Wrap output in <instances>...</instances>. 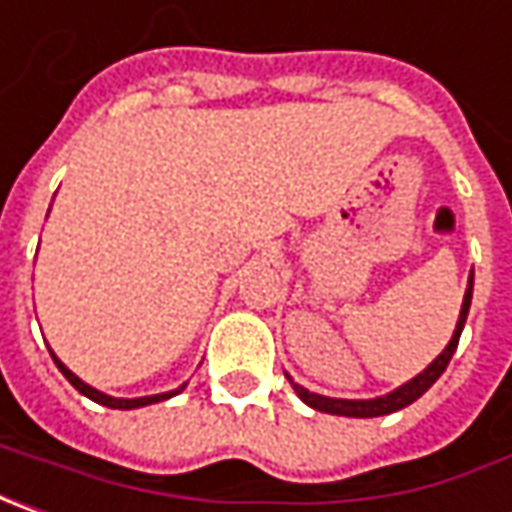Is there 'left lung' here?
<instances>
[{
  "instance_id": "obj_1",
  "label": "left lung",
  "mask_w": 512,
  "mask_h": 512,
  "mask_svg": "<svg viewBox=\"0 0 512 512\" xmlns=\"http://www.w3.org/2000/svg\"><path fill=\"white\" fill-rule=\"evenodd\" d=\"M470 297H473V274H470V283H467L465 291V303H462V314H459V323H456V331H453V340L448 343V348L436 357V360L419 374L411 382H405L402 388L397 391H391L388 397H379V399H331V397H320V394H311L306 388H300L297 382H291V388L297 391V397L303 399L306 405H311L314 411H323V414H337V416H385V414H394L399 408H405V405H411L416 399L422 397L428 388H431L436 379L442 377V371L448 368L450 357H453V351H456V345H459V334H462V328H465L467 320V309H470Z\"/></svg>"
}]
</instances>
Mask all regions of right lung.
<instances>
[{"mask_svg": "<svg viewBox=\"0 0 512 512\" xmlns=\"http://www.w3.org/2000/svg\"><path fill=\"white\" fill-rule=\"evenodd\" d=\"M50 354H53V351H50ZM53 362L59 365V371H62L64 377H67V382H70V385H73V388H76L79 394H84V397H90V399H93V402H98V405H107V408H121V411H130V408H141V405H152V402H161V399L175 397V394H178V391L184 388V385H181L178 391H169V394H155V397L115 399V397H107V394H101V391H96V388H90L87 382H81V379L76 377V374H73L70 368H64V362L59 360V357H53Z\"/></svg>", "mask_w": 512, "mask_h": 512, "instance_id": "obj_1", "label": "right lung"}]
</instances>
